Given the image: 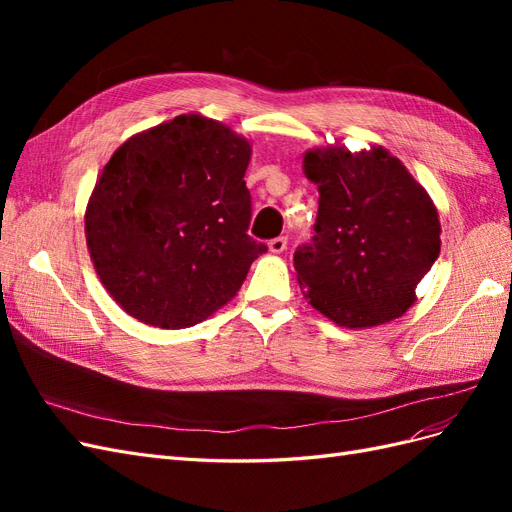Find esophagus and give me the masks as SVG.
Masks as SVG:
<instances>
[{"instance_id":"esophagus-1","label":"esophagus","mask_w":512,"mask_h":512,"mask_svg":"<svg viewBox=\"0 0 512 512\" xmlns=\"http://www.w3.org/2000/svg\"><path fill=\"white\" fill-rule=\"evenodd\" d=\"M286 245H288V239H286V237H275V239L269 241V250H271L273 254H282V252L286 250Z\"/></svg>"}]
</instances>
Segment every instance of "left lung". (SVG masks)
I'll return each instance as SVG.
<instances>
[{
    "mask_svg": "<svg viewBox=\"0 0 512 512\" xmlns=\"http://www.w3.org/2000/svg\"><path fill=\"white\" fill-rule=\"evenodd\" d=\"M303 170L320 192L312 243L294 252L309 303L346 329L404 316L440 256L438 209L423 185L384 147L312 149Z\"/></svg>",
    "mask_w": 512,
    "mask_h": 512,
    "instance_id": "left-lung-1",
    "label": "left lung"
}]
</instances>
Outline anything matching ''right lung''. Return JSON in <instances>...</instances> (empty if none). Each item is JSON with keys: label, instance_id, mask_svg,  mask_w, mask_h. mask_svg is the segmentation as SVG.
Segmentation results:
<instances>
[{"label": "right lung", "instance_id": "right-lung-1", "mask_svg": "<svg viewBox=\"0 0 512 512\" xmlns=\"http://www.w3.org/2000/svg\"><path fill=\"white\" fill-rule=\"evenodd\" d=\"M250 156L243 136L196 113L136 134L113 153L87 203L85 237L123 312L185 329L235 297L267 252L247 235Z\"/></svg>", "mask_w": 512, "mask_h": 512}]
</instances>
